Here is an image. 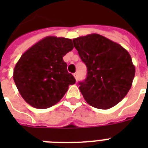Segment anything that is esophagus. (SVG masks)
<instances>
[{
  "label": "esophagus",
  "mask_w": 148,
  "mask_h": 148,
  "mask_svg": "<svg viewBox=\"0 0 148 148\" xmlns=\"http://www.w3.org/2000/svg\"><path fill=\"white\" fill-rule=\"evenodd\" d=\"M74 77H75V79H76V81H77V73H74Z\"/></svg>",
  "instance_id": "esophagus-1"
}]
</instances>
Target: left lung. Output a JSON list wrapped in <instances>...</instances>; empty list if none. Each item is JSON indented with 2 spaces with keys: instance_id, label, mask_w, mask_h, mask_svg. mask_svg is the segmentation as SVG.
Returning a JSON list of instances; mask_svg holds the SVG:
<instances>
[{
  "instance_id": "obj_1",
  "label": "left lung",
  "mask_w": 148,
  "mask_h": 148,
  "mask_svg": "<svg viewBox=\"0 0 148 148\" xmlns=\"http://www.w3.org/2000/svg\"><path fill=\"white\" fill-rule=\"evenodd\" d=\"M74 47L87 66L79 89L87 103L107 110L122 101L132 86L135 67L121 45L97 34L74 38Z\"/></svg>"
}]
</instances>
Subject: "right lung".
Here are the masks:
<instances>
[{
    "instance_id": "1",
    "label": "right lung",
    "mask_w": 148,
    "mask_h": 148,
    "mask_svg": "<svg viewBox=\"0 0 148 148\" xmlns=\"http://www.w3.org/2000/svg\"><path fill=\"white\" fill-rule=\"evenodd\" d=\"M74 48L71 39L48 36L21 55L14 69V81L27 103L45 109L60 101L76 81L67 72L63 57Z\"/></svg>"
}]
</instances>
